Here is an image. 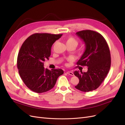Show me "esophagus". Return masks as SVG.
I'll list each match as a JSON object with an SVG mask.
<instances>
[{"mask_svg":"<svg viewBox=\"0 0 125 125\" xmlns=\"http://www.w3.org/2000/svg\"><path fill=\"white\" fill-rule=\"evenodd\" d=\"M66 73H67L68 74H69V75H72V76H73V75H74L73 73V72H71V71H67Z\"/></svg>","mask_w":125,"mask_h":125,"instance_id":"34e87169","label":"esophagus"}]
</instances>
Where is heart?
<instances>
[{"instance_id":"1","label":"heart","mask_w":125,"mask_h":125,"mask_svg":"<svg viewBox=\"0 0 125 125\" xmlns=\"http://www.w3.org/2000/svg\"><path fill=\"white\" fill-rule=\"evenodd\" d=\"M66 45H70V44L73 45L75 47H76L78 44V41L74 38V37L72 36H69L66 39ZM67 60L70 61V60H71V58H68L67 59Z\"/></svg>"}]
</instances>
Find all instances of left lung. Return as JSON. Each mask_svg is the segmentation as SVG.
<instances>
[{"instance_id": "1", "label": "left lung", "mask_w": 125, "mask_h": 125, "mask_svg": "<svg viewBox=\"0 0 125 125\" xmlns=\"http://www.w3.org/2000/svg\"><path fill=\"white\" fill-rule=\"evenodd\" d=\"M76 34L85 46L84 53L77 64L88 68L86 73L74 72L79 79L75 88L83 92L91 91L99 88L110 69V51L106 41L99 33L86 30L78 32Z\"/></svg>"}]
</instances>
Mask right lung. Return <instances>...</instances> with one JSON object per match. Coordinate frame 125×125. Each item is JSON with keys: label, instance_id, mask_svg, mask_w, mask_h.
<instances>
[{"label": "right lung", "instance_id": "1", "mask_svg": "<svg viewBox=\"0 0 125 125\" xmlns=\"http://www.w3.org/2000/svg\"><path fill=\"white\" fill-rule=\"evenodd\" d=\"M62 34L35 33L22 44L17 58V67L24 84L32 91L47 92L55 86L57 78L63 73L61 69H45L44 62L49 59L51 47Z\"/></svg>", "mask_w": 125, "mask_h": 125}]
</instances>
